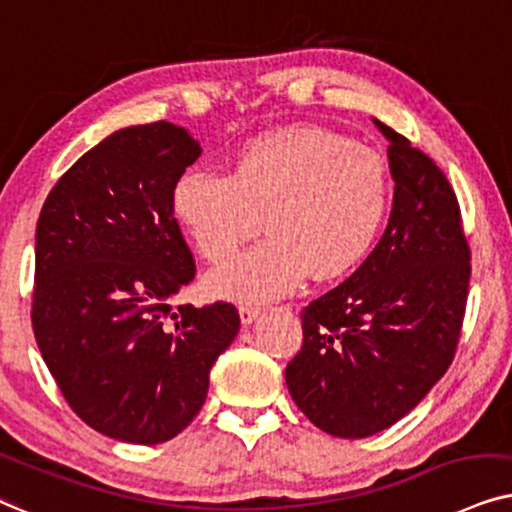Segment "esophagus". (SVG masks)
<instances>
[{"mask_svg": "<svg viewBox=\"0 0 512 512\" xmlns=\"http://www.w3.org/2000/svg\"><path fill=\"white\" fill-rule=\"evenodd\" d=\"M238 313H241V323H243V325H250V323H255L257 316H260V306L243 304L241 309H238Z\"/></svg>", "mask_w": 512, "mask_h": 512, "instance_id": "34e87169", "label": "esophagus"}]
</instances>
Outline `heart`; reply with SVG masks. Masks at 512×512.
Here are the masks:
<instances>
[{
    "label": "heart",
    "mask_w": 512,
    "mask_h": 512,
    "mask_svg": "<svg viewBox=\"0 0 512 512\" xmlns=\"http://www.w3.org/2000/svg\"><path fill=\"white\" fill-rule=\"evenodd\" d=\"M173 213L208 262H224L264 231L269 238L208 278L215 295L269 302L346 276L370 255L393 203L384 156L316 126L245 142L231 173L187 170Z\"/></svg>",
    "instance_id": "1"
}]
</instances>
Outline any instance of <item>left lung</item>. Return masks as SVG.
I'll use <instances>...</instances> for the list:
<instances>
[{
    "instance_id": "obj_1",
    "label": "left lung",
    "mask_w": 512,
    "mask_h": 512,
    "mask_svg": "<svg viewBox=\"0 0 512 512\" xmlns=\"http://www.w3.org/2000/svg\"><path fill=\"white\" fill-rule=\"evenodd\" d=\"M388 142L393 210L370 257L302 311L285 367L299 410L337 438H367L412 412L452 365L466 313L470 248L447 175L405 135Z\"/></svg>"
}]
</instances>
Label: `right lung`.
Listing matches in <instances>:
<instances>
[{"label": "right lung", "mask_w": 512, "mask_h": 512, "mask_svg": "<svg viewBox=\"0 0 512 512\" xmlns=\"http://www.w3.org/2000/svg\"><path fill=\"white\" fill-rule=\"evenodd\" d=\"M199 154L168 121L121 128L60 177L37 220L34 339L67 405L107 438L185 431L241 327L229 302L170 304L196 274L170 196Z\"/></svg>", "instance_id": "add662e5"}]
</instances>
